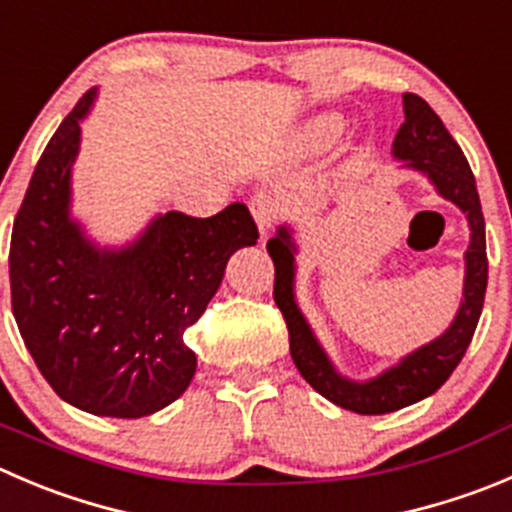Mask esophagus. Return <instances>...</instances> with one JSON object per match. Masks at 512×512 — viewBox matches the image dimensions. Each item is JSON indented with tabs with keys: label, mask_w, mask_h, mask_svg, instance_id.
Segmentation results:
<instances>
[{
	"label": "esophagus",
	"mask_w": 512,
	"mask_h": 512,
	"mask_svg": "<svg viewBox=\"0 0 512 512\" xmlns=\"http://www.w3.org/2000/svg\"><path fill=\"white\" fill-rule=\"evenodd\" d=\"M251 213L253 218H256V223H259L261 233H269L271 228H274V223L279 221L281 206L274 196H269V193H256V196L251 198Z\"/></svg>",
	"instance_id": "34e87169"
}]
</instances>
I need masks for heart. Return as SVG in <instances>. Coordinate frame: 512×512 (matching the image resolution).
Masks as SVG:
<instances>
[{
  "instance_id": "1",
  "label": "heart",
  "mask_w": 512,
  "mask_h": 512,
  "mask_svg": "<svg viewBox=\"0 0 512 512\" xmlns=\"http://www.w3.org/2000/svg\"><path fill=\"white\" fill-rule=\"evenodd\" d=\"M337 135H339V123L334 118H321L311 125V140H314L316 145L332 143Z\"/></svg>"
}]
</instances>
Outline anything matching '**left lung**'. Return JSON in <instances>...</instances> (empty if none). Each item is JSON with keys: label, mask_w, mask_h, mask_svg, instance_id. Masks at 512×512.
Returning a JSON list of instances; mask_svg holds the SVG:
<instances>
[{"label": "left lung", "mask_w": 512, "mask_h": 512, "mask_svg": "<svg viewBox=\"0 0 512 512\" xmlns=\"http://www.w3.org/2000/svg\"><path fill=\"white\" fill-rule=\"evenodd\" d=\"M405 123L394 135V155L407 160V165L430 175L440 196L460 206L470 221V248L465 253V301L457 311L452 326L435 342L405 357L397 367L379 374L369 382H352L334 372L332 362L326 359L316 344L309 324L304 321L294 301V243L284 226L266 243L269 256L274 259V301L281 309L289 329V349L301 377L334 405L352 410L357 415H387L415 405L420 399L447 382L460 359L465 357L472 342L475 326L483 311L485 289H488V253H485V218L480 208L475 178L440 115L422 100L420 95L405 92Z\"/></svg>", "instance_id": "1"}]
</instances>
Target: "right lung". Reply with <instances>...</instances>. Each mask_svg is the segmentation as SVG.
Segmentation results:
<instances>
[{
    "instance_id": "1",
    "label": "right lung",
    "mask_w": 512,
    "mask_h": 512,
    "mask_svg": "<svg viewBox=\"0 0 512 512\" xmlns=\"http://www.w3.org/2000/svg\"><path fill=\"white\" fill-rule=\"evenodd\" d=\"M85 92L47 143L9 243L19 334L65 402L102 417L153 415L186 392L196 354L183 342L218 291L231 253L253 246L243 203L211 218L170 211L123 251H97L70 221V168Z\"/></svg>"
}]
</instances>
